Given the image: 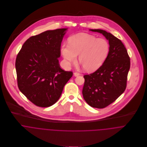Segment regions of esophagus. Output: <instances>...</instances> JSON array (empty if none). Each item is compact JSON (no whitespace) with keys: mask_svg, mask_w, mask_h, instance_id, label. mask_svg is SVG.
<instances>
[{"mask_svg":"<svg viewBox=\"0 0 147 147\" xmlns=\"http://www.w3.org/2000/svg\"><path fill=\"white\" fill-rule=\"evenodd\" d=\"M74 75L75 76H79L80 74V73H79V72H75L74 73Z\"/></svg>","mask_w":147,"mask_h":147,"instance_id":"34e87169","label":"esophagus"}]
</instances>
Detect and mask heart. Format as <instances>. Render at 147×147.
I'll use <instances>...</instances> for the list:
<instances>
[{
    "mask_svg": "<svg viewBox=\"0 0 147 147\" xmlns=\"http://www.w3.org/2000/svg\"><path fill=\"white\" fill-rule=\"evenodd\" d=\"M109 50V43L105 39L83 33L71 37L69 43H64L61 49L67 65L75 63L77 55H79V63L89 72L96 71L102 65Z\"/></svg>",
    "mask_w": 147,
    "mask_h": 147,
    "instance_id": "heart-1",
    "label": "heart"
}]
</instances>
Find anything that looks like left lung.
<instances>
[{
  "instance_id": "8db88e82",
  "label": "left lung",
  "mask_w": 147,
  "mask_h": 147,
  "mask_svg": "<svg viewBox=\"0 0 147 147\" xmlns=\"http://www.w3.org/2000/svg\"><path fill=\"white\" fill-rule=\"evenodd\" d=\"M90 30L102 34L110 50L102 65L94 72L84 75L83 95L90 106L103 109L114 102L125 90L130 58L122 41L101 29Z\"/></svg>"
}]
</instances>
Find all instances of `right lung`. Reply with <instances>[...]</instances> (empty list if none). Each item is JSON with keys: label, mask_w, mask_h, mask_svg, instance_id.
I'll return each mask as SVG.
<instances>
[{"label": "right lung", "mask_w": 147, "mask_h": 147, "mask_svg": "<svg viewBox=\"0 0 147 147\" xmlns=\"http://www.w3.org/2000/svg\"><path fill=\"white\" fill-rule=\"evenodd\" d=\"M67 29L47 30L33 36L23 44L15 67L19 90L34 105H54L73 75L59 65L61 46Z\"/></svg>", "instance_id": "right-lung-1"}]
</instances>
